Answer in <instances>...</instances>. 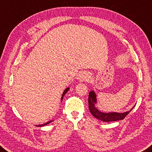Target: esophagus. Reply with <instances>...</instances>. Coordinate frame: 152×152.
<instances>
[{
	"label": "esophagus",
	"mask_w": 152,
	"mask_h": 152,
	"mask_svg": "<svg viewBox=\"0 0 152 152\" xmlns=\"http://www.w3.org/2000/svg\"><path fill=\"white\" fill-rule=\"evenodd\" d=\"M90 80V74L87 72H83L79 76V80L80 82H88Z\"/></svg>",
	"instance_id": "esophagus-1"
}]
</instances>
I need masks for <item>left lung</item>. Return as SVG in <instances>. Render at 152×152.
<instances>
[{"instance_id":"left-lung-1","label":"left lung","mask_w":152,"mask_h":152,"mask_svg":"<svg viewBox=\"0 0 152 152\" xmlns=\"http://www.w3.org/2000/svg\"><path fill=\"white\" fill-rule=\"evenodd\" d=\"M97 98H96V94L94 90L90 91L89 92V98H88V104H89V110L91 114H92L94 117H95L97 119L100 120L103 122H113V121L122 120L128 115L129 112L132 111V110L134 108V106L132 108L124 113L120 112H103L99 110L96 107V104H97Z\"/></svg>"}]
</instances>
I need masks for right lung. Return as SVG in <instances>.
I'll return each mask as SVG.
<instances>
[{"mask_svg":"<svg viewBox=\"0 0 152 152\" xmlns=\"http://www.w3.org/2000/svg\"><path fill=\"white\" fill-rule=\"evenodd\" d=\"M69 89H70V88L68 87V88H66V89L64 90V92H63L62 94V97H61V101H62V99H63V98H64V96L67 93V92H68V91L69 90ZM52 121H53V120L48 121V122H47L45 123V124H41V125H36V126H38V127H42V126H46V125H47V124H50V123H51V122H52Z\"/></svg>","mask_w":152,"mask_h":152,"instance_id":"add662e5","label":"right lung"}]
</instances>
